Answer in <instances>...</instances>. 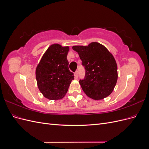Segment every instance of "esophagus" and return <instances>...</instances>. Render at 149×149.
Segmentation results:
<instances>
[{
  "label": "esophagus",
  "instance_id": "34e87169",
  "mask_svg": "<svg viewBox=\"0 0 149 149\" xmlns=\"http://www.w3.org/2000/svg\"><path fill=\"white\" fill-rule=\"evenodd\" d=\"M78 76V71H76L74 73V77L76 79H77Z\"/></svg>",
  "mask_w": 149,
  "mask_h": 149
}]
</instances>
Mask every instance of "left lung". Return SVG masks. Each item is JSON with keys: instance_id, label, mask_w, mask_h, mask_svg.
<instances>
[{"instance_id": "left-lung-1", "label": "left lung", "mask_w": 149, "mask_h": 149, "mask_svg": "<svg viewBox=\"0 0 149 149\" xmlns=\"http://www.w3.org/2000/svg\"><path fill=\"white\" fill-rule=\"evenodd\" d=\"M72 48L78 52L85 69L84 78L79 81L85 94L94 100L109 96L118 77V66L112 54L97 42Z\"/></svg>"}]
</instances>
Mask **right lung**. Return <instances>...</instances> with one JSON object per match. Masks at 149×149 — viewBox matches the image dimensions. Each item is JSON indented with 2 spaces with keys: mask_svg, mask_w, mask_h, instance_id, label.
I'll list each match as a JSON object with an SVG mask.
<instances>
[{
  "mask_svg": "<svg viewBox=\"0 0 149 149\" xmlns=\"http://www.w3.org/2000/svg\"><path fill=\"white\" fill-rule=\"evenodd\" d=\"M69 47L59 44L49 46L37 66L36 79L44 97L50 100H61L66 94L73 73L69 70L67 60Z\"/></svg>",
  "mask_w": 149,
  "mask_h": 149,
  "instance_id": "right-lung-1",
  "label": "right lung"
}]
</instances>
